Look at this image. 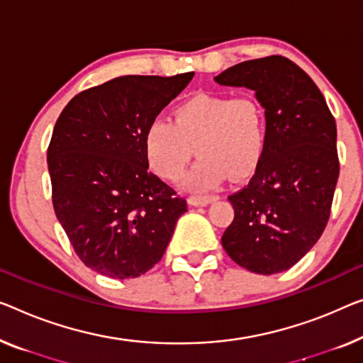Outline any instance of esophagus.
<instances>
[{
    "instance_id": "34e87169",
    "label": "esophagus",
    "mask_w": 363,
    "mask_h": 363,
    "mask_svg": "<svg viewBox=\"0 0 363 363\" xmlns=\"http://www.w3.org/2000/svg\"><path fill=\"white\" fill-rule=\"evenodd\" d=\"M218 200V196H191L187 199L189 205H194V207H203V205H208Z\"/></svg>"
}]
</instances>
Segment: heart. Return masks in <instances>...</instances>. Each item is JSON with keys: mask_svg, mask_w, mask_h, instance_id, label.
I'll list each match as a JSON object with an SVG mask.
<instances>
[{"mask_svg": "<svg viewBox=\"0 0 363 363\" xmlns=\"http://www.w3.org/2000/svg\"><path fill=\"white\" fill-rule=\"evenodd\" d=\"M266 147V117L256 97L199 93L172 112V122L156 118L143 137L147 160L156 174L177 181L197 151L187 184L208 191L223 182L251 176Z\"/></svg>", "mask_w": 363, "mask_h": 363, "instance_id": "b5f03b06", "label": "heart"}]
</instances>
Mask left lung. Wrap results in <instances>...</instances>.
Instances as JSON below:
<instances>
[{"instance_id": "left-lung-1", "label": "left lung", "mask_w": 363, "mask_h": 363, "mask_svg": "<svg viewBox=\"0 0 363 363\" xmlns=\"http://www.w3.org/2000/svg\"><path fill=\"white\" fill-rule=\"evenodd\" d=\"M215 81L245 86L266 111V147L252 179L228 200L235 218L226 254L254 274L295 266L326 228L339 177L336 121L313 79L270 55L225 69Z\"/></svg>"}]
</instances>
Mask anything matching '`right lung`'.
<instances>
[{
  "label": "right lung",
  "instance_id": "add662e5",
  "mask_svg": "<svg viewBox=\"0 0 363 363\" xmlns=\"http://www.w3.org/2000/svg\"><path fill=\"white\" fill-rule=\"evenodd\" d=\"M192 78H113L74 96L53 127V208L74 252L97 274L122 280L148 272L187 212L186 200L148 172L143 137Z\"/></svg>",
  "mask_w": 363,
  "mask_h": 363
}]
</instances>
